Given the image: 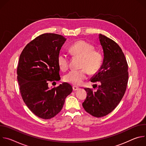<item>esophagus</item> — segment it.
Segmentation results:
<instances>
[{"mask_svg":"<svg viewBox=\"0 0 146 146\" xmlns=\"http://www.w3.org/2000/svg\"><path fill=\"white\" fill-rule=\"evenodd\" d=\"M79 90V88H78L77 87H76V86H73V90L74 91H77V90Z\"/></svg>","mask_w":146,"mask_h":146,"instance_id":"esophagus-1","label":"esophagus"}]
</instances>
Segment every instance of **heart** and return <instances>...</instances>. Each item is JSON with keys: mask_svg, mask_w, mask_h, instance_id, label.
Wrapping results in <instances>:
<instances>
[{"mask_svg": "<svg viewBox=\"0 0 146 146\" xmlns=\"http://www.w3.org/2000/svg\"><path fill=\"white\" fill-rule=\"evenodd\" d=\"M95 47L85 40H80L70 46L69 51L73 55L82 58L81 68L79 70H73L64 77V80L74 86H80L87 78L88 71L91 74L97 73L100 69L103 60V53L94 50ZM60 69L66 70L69 66V59L65 54H60L57 59ZM88 70H87V69Z\"/></svg>", "mask_w": 146, "mask_h": 146, "instance_id": "1", "label": "heart"}]
</instances>
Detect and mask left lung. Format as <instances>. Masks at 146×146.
I'll list each match as a JSON object with an SVG mask.
<instances>
[{"label": "left lung", "instance_id": "8db88e82", "mask_svg": "<svg viewBox=\"0 0 146 146\" xmlns=\"http://www.w3.org/2000/svg\"><path fill=\"white\" fill-rule=\"evenodd\" d=\"M103 50V64L91 81L100 82L98 90L84 88L87 96L82 103L84 110L95 117L111 113L118 105L125 92L128 81V64L121 47L114 41L99 34Z\"/></svg>", "mask_w": 146, "mask_h": 146}]
</instances>
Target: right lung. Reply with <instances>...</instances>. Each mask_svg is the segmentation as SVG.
I'll return each instance as SVG.
<instances>
[{"instance_id":"1","label":"right lung","mask_w":146,"mask_h":146,"mask_svg":"<svg viewBox=\"0 0 146 146\" xmlns=\"http://www.w3.org/2000/svg\"><path fill=\"white\" fill-rule=\"evenodd\" d=\"M66 40L58 34L41 35L19 56L17 73L21 95L29 110L41 118L50 119L58 114L73 90L67 82L51 89L48 85L60 79L57 59Z\"/></svg>"}]
</instances>
